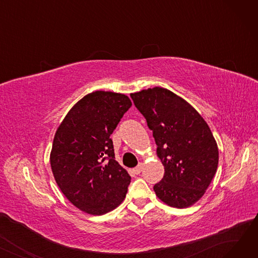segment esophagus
<instances>
[{
	"mask_svg": "<svg viewBox=\"0 0 258 258\" xmlns=\"http://www.w3.org/2000/svg\"><path fill=\"white\" fill-rule=\"evenodd\" d=\"M142 168H143V164H142V163H139L137 167H135V168L133 169V171H134V173H136V174H139V173L141 172Z\"/></svg>",
	"mask_w": 258,
	"mask_h": 258,
	"instance_id": "obj_1",
	"label": "esophagus"
}]
</instances>
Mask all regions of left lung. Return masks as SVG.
Returning <instances> with one entry per match:
<instances>
[{"mask_svg": "<svg viewBox=\"0 0 258 258\" xmlns=\"http://www.w3.org/2000/svg\"><path fill=\"white\" fill-rule=\"evenodd\" d=\"M131 97L153 131L164 177L156 196L175 208L194 205L210 185L219 164V148L206 121L186 100L155 87Z\"/></svg>", "mask_w": 258, "mask_h": 258, "instance_id": "8db88e82", "label": "left lung"}]
</instances>
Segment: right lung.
<instances>
[{
    "label": "right lung",
    "mask_w": 258,
    "mask_h": 258,
    "mask_svg": "<svg viewBox=\"0 0 258 258\" xmlns=\"http://www.w3.org/2000/svg\"><path fill=\"white\" fill-rule=\"evenodd\" d=\"M131 106L124 94L90 93L71 108L55 133L50 154L54 179L81 211L102 215L126 196L131 177L115 160L110 137Z\"/></svg>",
    "instance_id": "right-lung-1"
}]
</instances>
